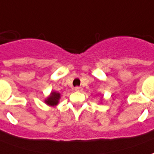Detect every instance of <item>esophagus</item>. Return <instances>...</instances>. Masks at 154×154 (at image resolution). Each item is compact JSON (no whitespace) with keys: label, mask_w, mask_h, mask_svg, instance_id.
<instances>
[{"label":"esophagus","mask_w":154,"mask_h":154,"mask_svg":"<svg viewBox=\"0 0 154 154\" xmlns=\"http://www.w3.org/2000/svg\"><path fill=\"white\" fill-rule=\"evenodd\" d=\"M75 91L77 92H80L82 91V87H79V86H77V87H75Z\"/></svg>","instance_id":"obj_1"}]
</instances>
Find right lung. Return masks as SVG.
Listing matches in <instances>:
<instances>
[{
	"mask_svg": "<svg viewBox=\"0 0 154 154\" xmlns=\"http://www.w3.org/2000/svg\"><path fill=\"white\" fill-rule=\"evenodd\" d=\"M60 94L59 92L57 91H51L50 95H49L48 97L45 99L44 100V102H45L47 105L49 106H56L59 102H60Z\"/></svg>",
	"mask_w": 154,
	"mask_h": 154,
	"instance_id": "right-lung-1",
	"label": "right lung"
}]
</instances>
